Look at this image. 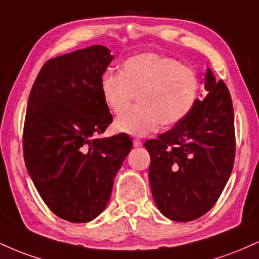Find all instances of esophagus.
Here are the masks:
<instances>
[{
  "label": "esophagus",
  "mask_w": 259,
  "mask_h": 259,
  "mask_svg": "<svg viewBox=\"0 0 259 259\" xmlns=\"http://www.w3.org/2000/svg\"><path fill=\"white\" fill-rule=\"evenodd\" d=\"M133 144H134V147H141L142 146V141L139 139H134Z\"/></svg>",
  "instance_id": "1"
}]
</instances>
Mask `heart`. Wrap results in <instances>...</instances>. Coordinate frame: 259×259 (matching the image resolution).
Instances as JSON below:
<instances>
[{
	"label": "heart",
	"mask_w": 259,
	"mask_h": 259,
	"mask_svg": "<svg viewBox=\"0 0 259 259\" xmlns=\"http://www.w3.org/2000/svg\"><path fill=\"white\" fill-rule=\"evenodd\" d=\"M107 108L125 111L138 95V105L120 114L114 129L133 136L156 132L160 124L171 126L191 113L197 102L200 81L192 69L178 59L156 52H144L127 58L120 74L107 70L100 80Z\"/></svg>",
	"instance_id": "1"
}]
</instances>
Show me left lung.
Instances as JSON below:
<instances>
[{
	"instance_id": "left-lung-1",
	"label": "left lung",
	"mask_w": 259,
	"mask_h": 259,
	"mask_svg": "<svg viewBox=\"0 0 259 259\" xmlns=\"http://www.w3.org/2000/svg\"><path fill=\"white\" fill-rule=\"evenodd\" d=\"M208 94L173 129L148 140V177L163 215L191 222L206 214L227 185L235 158L234 109L227 85L209 67L203 78Z\"/></svg>"
}]
</instances>
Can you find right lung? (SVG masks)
<instances>
[{
	"label": "right lung",
	"instance_id": "right-lung-1",
	"mask_svg": "<svg viewBox=\"0 0 259 259\" xmlns=\"http://www.w3.org/2000/svg\"><path fill=\"white\" fill-rule=\"evenodd\" d=\"M112 61L101 45L50 59L29 96L26 169L47 207L70 223H88L102 213L133 146L126 134L96 139L113 120L100 90Z\"/></svg>",
	"mask_w": 259,
	"mask_h": 259
}]
</instances>
